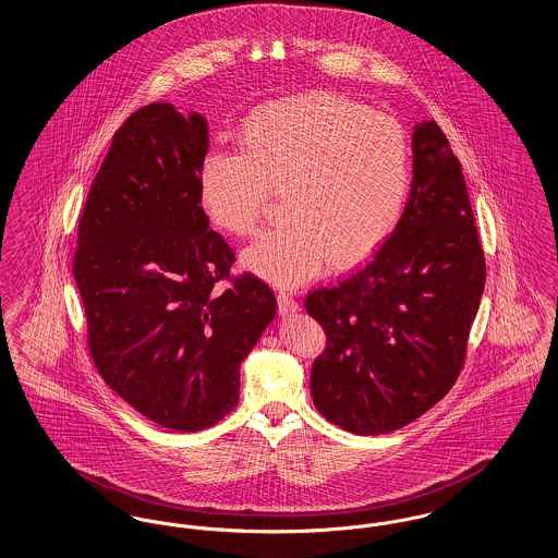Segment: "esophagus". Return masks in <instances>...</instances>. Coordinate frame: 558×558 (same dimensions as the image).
I'll return each mask as SVG.
<instances>
[{
    "label": "esophagus",
    "mask_w": 558,
    "mask_h": 558,
    "mask_svg": "<svg viewBox=\"0 0 558 558\" xmlns=\"http://www.w3.org/2000/svg\"><path fill=\"white\" fill-rule=\"evenodd\" d=\"M278 310L282 316L294 314L299 310V301L292 296V292L280 291L278 292Z\"/></svg>",
    "instance_id": "esophagus-1"
}]
</instances>
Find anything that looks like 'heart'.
I'll return each instance as SVG.
<instances>
[{
	"label": "heart",
	"mask_w": 558,
	"mask_h": 558,
	"mask_svg": "<svg viewBox=\"0 0 558 558\" xmlns=\"http://www.w3.org/2000/svg\"><path fill=\"white\" fill-rule=\"evenodd\" d=\"M240 153L211 148L198 167L209 221L251 236L271 194H282V228L264 232L244 266L276 284H301L326 264L349 267L393 234L405 209L412 160L396 119L339 94H305L251 110Z\"/></svg>",
	"instance_id": "obj_1"
}]
</instances>
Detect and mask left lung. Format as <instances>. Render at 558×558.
<instances>
[{
	"label": "left lung",
	"mask_w": 558,
	"mask_h": 558,
	"mask_svg": "<svg viewBox=\"0 0 558 558\" xmlns=\"http://www.w3.org/2000/svg\"><path fill=\"white\" fill-rule=\"evenodd\" d=\"M414 178L393 234L355 274L305 296L326 332L312 398L332 425L383 435L444 398L466 360L485 287V255L446 133L412 135Z\"/></svg>",
	"instance_id": "left-lung-1"
}]
</instances>
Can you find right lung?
Segmentation results:
<instances>
[{"label": "right lung", "instance_id": "1", "mask_svg": "<svg viewBox=\"0 0 558 558\" xmlns=\"http://www.w3.org/2000/svg\"><path fill=\"white\" fill-rule=\"evenodd\" d=\"M207 121L171 105L135 110L89 187L73 274L87 347L108 387L153 423L203 430L239 403L240 362L276 316L201 207Z\"/></svg>", "mask_w": 558, "mask_h": 558}]
</instances>
